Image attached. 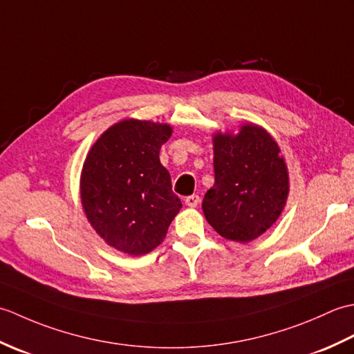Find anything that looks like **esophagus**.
Segmentation results:
<instances>
[{"instance_id":"esophagus-1","label":"esophagus","mask_w":354,"mask_h":354,"mask_svg":"<svg viewBox=\"0 0 354 354\" xmlns=\"http://www.w3.org/2000/svg\"><path fill=\"white\" fill-rule=\"evenodd\" d=\"M199 202H201V198L198 196V194H190V196L185 198V204L189 205V207H192V208L198 207Z\"/></svg>"}]
</instances>
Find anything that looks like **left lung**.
Returning <instances> with one entry per match:
<instances>
[{
    "label": "left lung",
    "mask_w": 354,
    "mask_h": 354,
    "mask_svg": "<svg viewBox=\"0 0 354 354\" xmlns=\"http://www.w3.org/2000/svg\"><path fill=\"white\" fill-rule=\"evenodd\" d=\"M213 146L214 185L202 209L217 234L248 243L280 217L289 194L288 165L277 141L254 123L237 133H214Z\"/></svg>",
    "instance_id": "left-lung-1"
}]
</instances>
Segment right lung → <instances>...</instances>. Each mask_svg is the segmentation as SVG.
Returning <instances> with one entry per match:
<instances>
[{
	"instance_id": "obj_1",
	"label": "right lung",
	"mask_w": 354,
	"mask_h": 354,
	"mask_svg": "<svg viewBox=\"0 0 354 354\" xmlns=\"http://www.w3.org/2000/svg\"><path fill=\"white\" fill-rule=\"evenodd\" d=\"M170 135V124L123 120L104 131L86 155L80 176L86 219L124 254L155 250L183 207L160 161Z\"/></svg>"
}]
</instances>
